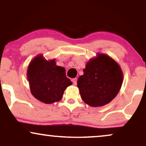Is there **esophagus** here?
Instances as JSON below:
<instances>
[{"label": "esophagus", "mask_w": 146, "mask_h": 146, "mask_svg": "<svg viewBox=\"0 0 146 146\" xmlns=\"http://www.w3.org/2000/svg\"><path fill=\"white\" fill-rule=\"evenodd\" d=\"M72 82H73V85H75V86H76V85H77V78L73 79H72Z\"/></svg>", "instance_id": "esophagus-1"}]
</instances>
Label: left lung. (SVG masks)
<instances>
[{
	"instance_id": "left-lung-1",
	"label": "left lung",
	"mask_w": 146,
	"mask_h": 146,
	"mask_svg": "<svg viewBox=\"0 0 146 146\" xmlns=\"http://www.w3.org/2000/svg\"><path fill=\"white\" fill-rule=\"evenodd\" d=\"M123 82L121 67L112 57L97 53L90 58L77 80V88L83 101L92 107L110 103L117 96Z\"/></svg>"
}]
</instances>
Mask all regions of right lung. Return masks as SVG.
Returning <instances> with one entry per match:
<instances>
[{"label": "right lung", "mask_w": 146, "mask_h": 146, "mask_svg": "<svg viewBox=\"0 0 146 146\" xmlns=\"http://www.w3.org/2000/svg\"><path fill=\"white\" fill-rule=\"evenodd\" d=\"M65 71L64 67L56 65L54 58L46 60L42 54L37 55L29 62L27 71L33 96L48 104L60 100L66 88L72 85Z\"/></svg>", "instance_id": "obj_1"}]
</instances>
